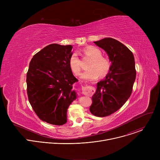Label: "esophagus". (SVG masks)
<instances>
[{
	"instance_id": "1",
	"label": "esophagus",
	"mask_w": 160,
	"mask_h": 160,
	"mask_svg": "<svg viewBox=\"0 0 160 160\" xmlns=\"http://www.w3.org/2000/svg\"><path fill=\"white\" fill-rule=\"evenodd\" d=\"M95 92L94 88L90 86H85L83 88V94L86 96H92Z\"/></svg>"
}]
</instances>
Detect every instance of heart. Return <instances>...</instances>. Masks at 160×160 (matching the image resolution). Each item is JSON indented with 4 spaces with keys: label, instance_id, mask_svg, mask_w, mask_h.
Segmentation results:
<instances>
[{
    "label": "heart",
    "instance_id": "obj_1",
    "mask_svg": "<svg viewBox=\"0 0 160 160\" xmlns=\"http://www.w3.org/2000/svg\"><path fill=\"white\" fill-rule=\"evenodd\" d=\"M84 58H89L87 68L88 70L85 71L81 78L86 80H95L99 76L104 77L109 73L111 68L110 60L104 56L100 49L94 46H88L82 51ZM81 60L77 53H73L69 59V66L71 71L75 76H78L81 72Z\"/></svg>",
    "mask_w": 160,
    "mask_h": 160
}]
</instances>
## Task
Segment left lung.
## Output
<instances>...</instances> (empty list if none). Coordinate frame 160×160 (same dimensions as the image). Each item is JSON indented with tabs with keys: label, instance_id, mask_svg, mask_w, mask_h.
I'll list each match as a JSON object with an SVG mask.
<instances>
[{
	"label": "left lung",
	"instance_id": "8db88e82",
	"mask_svg": "<svg viewBox=\"0 0 160 160\" xmlns=\"http://www.w3.org/2000/svg\"><path fill=\"white\" fill-rule=\"evenodd\" d=\"M104 49L111 62L106 78L97 83L90 112L104 117L118 111L130 98L136 77L133 53L120 42L104 38L94 42Z\"/></svg>",
	"mask_w": 160,
	"mask_h": 160
}]
</instances>
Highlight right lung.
I'll use <instances>...</instances> for the list:
<instances>
[{
	"mask_svg": "<svg viewBox=\"0 0 160 160\" xmlns=\"http://www.w3.org/2000/svg\"><path fill=\"white\" fill-rule=\"evenodd\" d=\"M72 45L52 43L35 54L27 74L29 102L38 118L50 124L67 122V110L77 99L78 80L69 66Z\"/></svg>",
	"mask_w": 160,
	"mask_h": 160,
	"instance_id": "right-lung-1",
	"label": "right lung"
}]
</instances>
